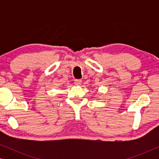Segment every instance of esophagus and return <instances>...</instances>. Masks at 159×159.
I'll return each mask as SVG.
<instances>
[{
    "label": "esophagus",
    "instance_id": "obj_1",
    "mask_svg": "<svg viewBox=\"0 0 159 159\" xmlns=\"http://www.w3.org/2000/svg\"><path fill=\"white\" fill-rule=\"evenodd\" d=\"M75 84H76V85H80V84H82V80H75Z\"/></svg>",
    "mask_w": 159,
    "mask_h": 159
}]
</instances>
